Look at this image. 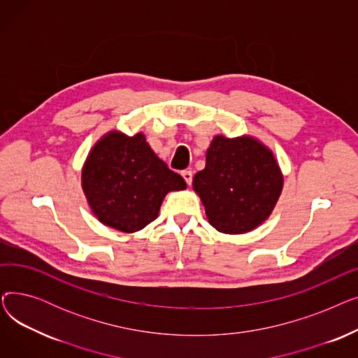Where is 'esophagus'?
<instances>
[{"mask_svg": "<svg viewBox=\"0 0 358 358\" xmlns=\"http://www.w3.org/2000/svg\"><path fill=\"white\" fill-rule=\"evenodd\" d=\"M181 176H182V178L185 180V182L187 184H192V181H193V173L192 171H189V169H185V171H182L181 173Z\"/></svg>", "mask_w": 358, "mask_h": 358, "instance_id": "obj_1", "label": "esophagus"}]
</instances>
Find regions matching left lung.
Here are the masks:
<instances>
[{"mask_svg":"<svg viewBox=\"0 0 358 358\" xmlns=\"http://www.w3.org/2000/svg\"><path fill=\"white\" fill-rule=\"evenodd\" d=\"M209 223L223 234H245L273 212L283 174L271 150L251 136L213 138L206 166L193 178Z\"/></svg>","mask_w":358,"mask_h":358,"instance_id":"8db88e82","label":"left lung"}]
</instances>
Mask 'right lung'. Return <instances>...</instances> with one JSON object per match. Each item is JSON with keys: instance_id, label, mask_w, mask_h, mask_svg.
Segmentation results:
<instances>
[{"instance_id": "1", "label": "right lung", "mask_w": 358, "mask_h": 358, "mask_svg": "<svg viewBox=\"0 0 358 358\" xmlns=\"http://www.w3.org/2000/svg\"><path fill=\"white\" fill-rule=\"evenodd\" d=\"M83 190L92 213L106 227L131 234L155 220L166 193L184 190L181 176L161 161L145 135H104L83 168Z\"/></svg>"}]
</instances>
